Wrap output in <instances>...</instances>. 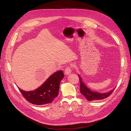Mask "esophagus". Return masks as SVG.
<instances>
[{
  "label": "esophagus",
  "instance_id": "obj_1",
  "mask_svg": "<svg viewBox=\"0 0 131 131\" xmlns=\"http://www.w3.org/2000/svg\"><path fill=\"white\" fill-rule=\"evenodd\" d=\"M71 68L70 67H67L66 69H65V74H66V75H70L71 73Z\"/></svg>",
  "mask_w": 131,
  "mask_h": 131
}]
</instances>
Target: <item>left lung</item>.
Wrapping results in <instances>:
<instances>
[{"label": "left lung", "instance_id": "obj_1", "mask_svg": "<svg viewBox=\"0 0 131 131\" xmlns=\"http://www.w3.org/2000/svg\"><path fill=\"white\" fill-rule=\"evenodd\" d=\"M78 76L79 77L80 82V92L88 101L98 100L106 98L109 97L110 94L113 92L115 89V88H114L112 90L106 93H100L92 91L90 90V88H89L85 85L79 74H78Z\"/></svg>", "mask_w": 131, "mask_h": 131}]
</instances>
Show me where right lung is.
<instances>
[{"label":"right lung","mask_w":131,"mask_h":131,"mask_svg":"<svg viewBox=\"0 0 131 131\" xmlns=\"http://www.w3.org/2000/svg\"><path fill=\"white\" fill-rule=\"evenodd\" d=\"M64 77L63 71H59L51 75L42 85L35 90L26 91L18 88L23 97L31 104L37 105H47L51 104L57 97L60 83Z\"/></svg>","instance_id":"add662e5"}]
</instances>
